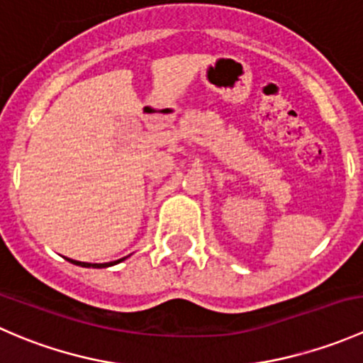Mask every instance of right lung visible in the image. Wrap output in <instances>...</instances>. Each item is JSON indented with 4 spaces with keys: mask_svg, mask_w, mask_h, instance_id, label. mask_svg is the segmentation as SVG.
Segmentation results:
<instances>
[{
    "mask_svg": "<svg viewBox=\"0 0 363 363\" xmlns=\"http://www.w3.org/2000/svg\"><path fill=\"white\" fill-rule=\"evenodd\" d=\"M126 258H128V256H124V258L116 259V262H108V263H87V262H77V259H69V258H67V259H68V262H72L73 265L87 267V269H91V267H93V269H105V267H112V265H116V263H121L123 259H126Z\"/></svg>",
    "mask_w": 363,
    "mask_h": 363,
    "instance_id": "right-lung-1",
    "label": "right lung"
}]
</instances>
